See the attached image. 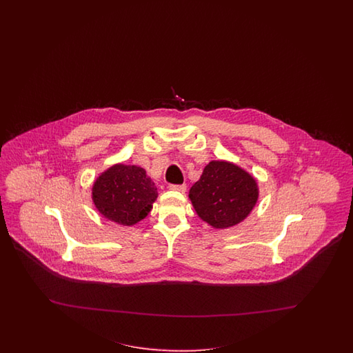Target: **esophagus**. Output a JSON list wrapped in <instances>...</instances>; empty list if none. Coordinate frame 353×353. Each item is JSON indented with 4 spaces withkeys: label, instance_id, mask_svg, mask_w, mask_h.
Masks as SVG:
<instances>
[{
    "label": "esophagus",
    "instance_id": "1",
    "mask_svg": "<svg viewBox=\"0 0 353 353\" xmlns=\"http://www.w3.org/2000/svg\"><path fill=\"white\" fill-rule=\"evenodd\" d=\"M171 190H174V192H183L186 190V185L185 183H181V185H176V183H171L170 186H168Z\"/></svg>",
    "mask_w": 353,
    "mask_h": 353
}]
</instances>
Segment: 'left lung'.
Here are the masks:
<instances>
[{
	"instance_id": "left-lung-1",
	"label": "left lung",
	"mask_w": 353,
	"mask_h": 353,
	"mask_svg": "<svg viewBox=\"0 0 353 353\" xmlns=\"http://www.w3.org/2000/svg\"><path fill=\"white\" fill-rule=\"evenodd\" d=\"M255 179L228 161H211L189 192L198 216L214 228H229L245 220L256 204Z\"/></svg>"
}]
</instances>
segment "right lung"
<instances>
[{"label": "right lung", "mask_w": 353, "mask_h": 353, "mask_svg": "<svg viewBox=\"0 0 353 353\" xmlns=\"http://www.w3.org/2000/svg\"><path fill=\"white\" fill-rule=\"evenodd\" d=\"M92 194L98 211L106 219L133 225L148 216L158 190L143 168L117 164L97 179Z\"/></svg>", "instance_id": "1"}]
</instances>
